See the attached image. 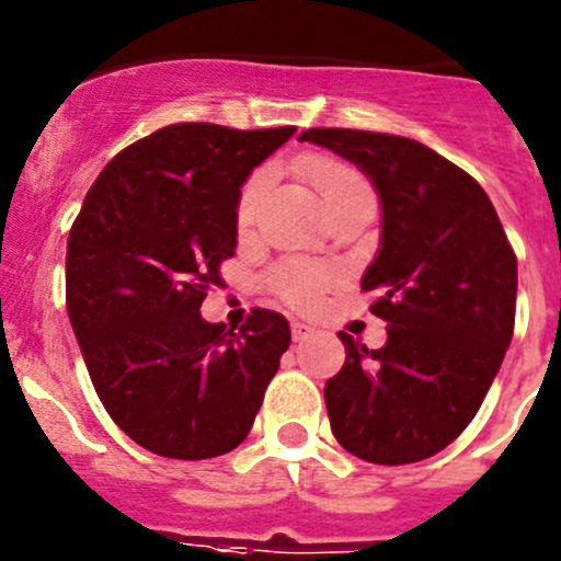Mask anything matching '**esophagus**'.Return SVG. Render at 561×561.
Masks as SVG:
<instances>
[{"instance_id": "esophagus-1", "label": "esophagus", "mask_w": 561, "mask_h": 561, "mask_svg": "<svg viewBox=\"0 0 561 561\" xmlns=\"http://www.w3.org/2000/svg\"><path fill=\"white\" fill-rule=\"evenodd\" d=\"M311 333H314V328L306 325V322H291V339H295V342H302V339H308Z\"/></svg>"}]
</instances>
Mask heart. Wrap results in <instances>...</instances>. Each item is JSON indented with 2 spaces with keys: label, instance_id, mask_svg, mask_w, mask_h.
Segmentation results:
<instances>
[{
  "label": "heart",
  "instance_id": "heart-1",
  "mask_svg": "<svg viewBox=\"0 0 561 561\" xmlns=\"http://www.w3.org/2000/svg\"><path fill=\"white\" fill-rule=\"evenodd\" d=\"M295 169L308 186L314 188L328 214H333L347 199L373 197V188H369L367 178L356 167L336 161L331 156H306L295 163ZM264 197L266 172L250 174L244 180V186L239 188V197H236V230L239 233H250L255 228ZM333 280H336V275L328 266L308 264V261H286V264L275 266L270 272V277H266L270 289L295 308L314 306Z\"/></svg>",
  "mask_w": 561,
  "mask_h": 561
}]
</instances>
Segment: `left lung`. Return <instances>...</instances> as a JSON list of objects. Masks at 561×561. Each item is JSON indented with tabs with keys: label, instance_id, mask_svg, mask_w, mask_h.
<instances>
[{
	"label": "left lung",
	"instance_id": "obj_1",
	"mask_svg": "<svg viewBox=\"0 0 561 561\" xmlns=\"http://www.w3.org/2000/svg\"><path fill=\"white\" fill-rule=\"evenodd\" d=\"M362 167L383 205L381 253L362 291L387 322L367 351L339 333L344 367L325 383L331 431L373 465H411L448 448L484 403L515 331L517 255L484 188L414 138L311 127Z\"/></svg>",
	"mask_w": 561,
	"mask_h": 561
}]
</instances>
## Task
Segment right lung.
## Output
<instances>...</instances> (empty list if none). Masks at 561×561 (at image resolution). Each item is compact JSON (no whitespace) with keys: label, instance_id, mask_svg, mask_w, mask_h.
I'll return each instance as SVG.
<instances>
[{"label":"right lung","instance_id":"obj_1","mask_svg":"<svg viewBox=\"0 0 561 561\" xmlns=\"http://www.w3.org/2000/svg\"><path fill=\"white\" fill-rule=\"evenodd\" d=\"M295 127L233 130L183 122L113 158L66 247V311L91 383L136 445L167 459L239 448L291 342L253 308L239 333L199 306L236 255V197Z\"/></svg>","mask_w":561,"mask_h":561}]
</instances>
